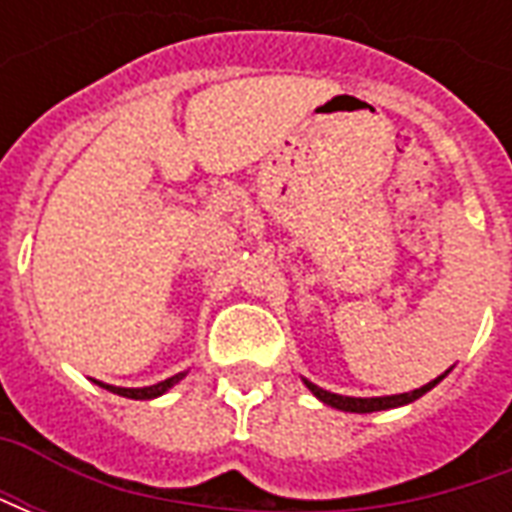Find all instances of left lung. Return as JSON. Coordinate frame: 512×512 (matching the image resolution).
I'll return each instance as SVG.
<instances>
[{
    "label": "left lung",
    "instance_id": "obj_1",
    "mask_svg": "<svg viewBox=\"0 0 512 512\" xmlns=\"http://www.w3.org/2000/svg\"><path fill=\"white\" fill-rule=\"evenodd\" d=\"M450 373V370H447ZM447 373H441L439 378H433L430 384L419 386L414 392H403V395H384V397H345V395H334V392H326L321 386H315L312 381L304 378V384L310 389L312 395L318 397L321 403L332 408H340V411H351V414H370V411H386V408H397V406H406V403H414L417 397H422L425 392H430L433 386L439 384L441 378L447 376Z\"/></svg>",
    "mask_w": 512,
    "mask_h": 512
}]
</instances>
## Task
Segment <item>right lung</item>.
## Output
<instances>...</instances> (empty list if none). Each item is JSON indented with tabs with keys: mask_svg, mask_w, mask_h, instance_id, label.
<instances>
[{
	"mask_svg": "<svg viewBox=\"0 0 512 512\" xmlns=\"http://www.w3.org/2000/svg\"><path fill=\"white\" fill-rule=\"evenodd\" d=\"M183 376H186V373H178V376L167 378V381H158V384H153V386H139V389H128V386H112V384H104V381H95V384L104 386V389H109V392H115V395H120V397H131V400H153V397L169 392V389L178 384Z\"/></svg>",
	"mask_w": 512,
	"mask_h": 512,
	"instance_id": "add662e5",
	"label": "right lung"
}]
</instances>
